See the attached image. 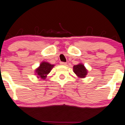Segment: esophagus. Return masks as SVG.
Returning <instances> with one entry per match:
<instances>
[{"label":"esophagus","mask_w":125,"mask_h":125,"mask_svg":"<svg viewBox=\"0 0 125 125\" xmlns=\"http://www.w3.org/2000/svg\"><path fill=\"white\" fill-rule=\"evenodd\" d=\"M60 64L62 65H65L67 64L66 62H60Z\"/></svg>","instance_id":"34e87169"}]
</instances>
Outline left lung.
I'll return each mask as SVG.
<instances>
[{
	"label": "left lung",
	"instance_id": "8db88e82",
	"mask_svg": "<svg viewBox=\"0 0 125 125\" xmlns=\"http://www.w3.org/2000/svg\"><path fill=\"white\" fill-rule=\"evenodd\" d=\"M73 72L79 78H85L87 74V70L81 63L73 65Z\"/></svg>",
	"mask_w": 125,
	"mask_h": 125
}]
</instances>
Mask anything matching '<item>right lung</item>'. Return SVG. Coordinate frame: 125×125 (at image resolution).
Listing matches in <instances>:
<instances>
[{
	"label": "right lung",
	"instance_id": "obj_1",
	"mask_svg": "<svg viewBox=\"0 0 125 125\" xmlns=\"http://www.w3.org/2000/svg\"><path fill=\"white\" fill-rule=\"evenodd\" d=\"M54 66L55 65H53V64L43 61L41 63L39 67L36 69L35 74L38 75V78H40L41 79L44 80V79L46 78L47 75L50 72V71Z\"/></svg>",
	"mask_w": 125,
	"mask_h": 125
}]
</instances>
